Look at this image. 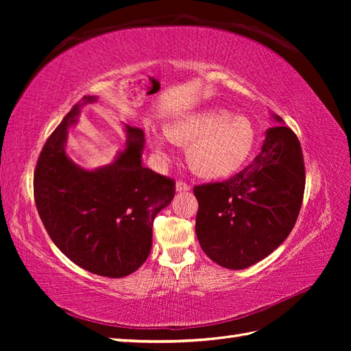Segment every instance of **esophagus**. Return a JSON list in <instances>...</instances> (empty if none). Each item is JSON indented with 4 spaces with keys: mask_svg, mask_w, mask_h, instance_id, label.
<instances>
[{
    "mask_svg": "<svg viewBox=\"0 0 351 351\" xmlns=\"http://www.w3.org/2000/svg\"><path fill=\"white\" fill-rule=\"evenodd\" d=\"M176 190H177V192H189L190 186L184 182H177L176 183Z\"/></svg>",
    "mask_w": 351,
    "mask_h": 351,
    "instance_id": "34e87169",
    "label": "esophagus"
}]
</instances>
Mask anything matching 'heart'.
I'll return each instance as SVG.
<instances>
[{"label": "heart", "instance_id": "b5f03b06", "mask_svg": "<svg viewBox=\"0 0 351 351\" xmlns=\"http://www.w3.org/2000/svg\"><path fill=\"white\" fill-rule=\"evenodd\" d=\"M164 133L149 130L147 139L155 155L169 158L167 137L171 142L189 146L187 164L205 180H221L236 174L246 164L256 142L249 119L222 108H204L187 112L164 127Z\"/></svg>", "mask_w": 351, "mask_h": 351}]
</instances>
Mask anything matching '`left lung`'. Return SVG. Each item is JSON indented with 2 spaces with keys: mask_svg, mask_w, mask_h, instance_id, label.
I'll list each match as a JSON object with an SVG mask.
<instances>
[{
  "mask_svg": "<svg viewBox=\"0 0 351 351\" xmlns=\"http://www.w3.org/2000/svg\"><path fill=\"white\" fill-rule=\"evenodd\" d=\"M267 132L253 162L222 183L193 189L199 202L196 236L206 256L227 269H244L271 254L290 234L304 192L303 154L281 117Z\"/></svg>",
  "mask_w": 351,
  "mask_h": 351,
  "instance_id": "1",
  "label": "left lung"
}]
</instances>
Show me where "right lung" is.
<instances>
[{"instance_id": "right-lung-1", "label": "right lung", "mask_w": 351, "mask_h": 351, "mask_svg": "<svg viewBox=\"0 0 351 351\" xmlns=\"http://www.w3.org/2000/svg\"><path fill=\"white\" fill-rule=\"evenodd\" d=\"M97 101L83 97L48 137L35 169V202L51 240L73 263L123 278L149 256L154 219L171 204L174 182L143 167L145 133L127 124L112 162L89 169L73 161L69 130L84 105Z\"/></svg>"}]
</instances>
